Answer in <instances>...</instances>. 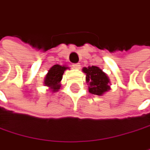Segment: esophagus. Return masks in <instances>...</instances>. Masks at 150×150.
Instances as JSON below:
<instances>
[{
    "label": "esophagus",
    "instance_id": "obj_1",
    "mask_svg": "<svg viewBox=\"0 0 150 150\" xmlns=\"http://www.w3.org/2000/svg\"><path fill=\"white\" fill-rule=\"evenodd\" d=\"M73 68L74 69H79L80 68V64H73Z\"/></svg>",
    "mask_w": 150,
    "mask_h": 150
}]
</instances>
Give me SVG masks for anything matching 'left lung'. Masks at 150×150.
<instances>
[{
  "instance_id": "1",
  "label": "left lung",
  "mask_w": 150,
  "mask_h": 150,
  "mask_svg": "<svg viewBox=\"0 0 150 150\" xmlns=\"http://www.w3.org/2000/svg\"><path fill=\"white\" fill-rule=\"evenodd\" d=\"M86 74V83L89 85V93L101 96L110 90V80L108 75L98 66H88L82 69Z\"/></svg>"
}]
</instances>
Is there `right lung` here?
Masks as SVG:
<instances>
[{"label": "right lung", "instance_id": "1", "mask_svg": "<svg viewBox=\"0 0 150 150\" xmlns=\"http://www.w3.org/2000/svg\"><path fill=\"white\" fill-rule=\"evenodd\" d=\"M66 69H69V67H66L65 65H53L46 74L43 85L45 86H48L52 93H57L61 87L60 82L62 80L63 74Z\"/></svg>", "mask_w": 150, "mask_h": 150}]
</instances>
